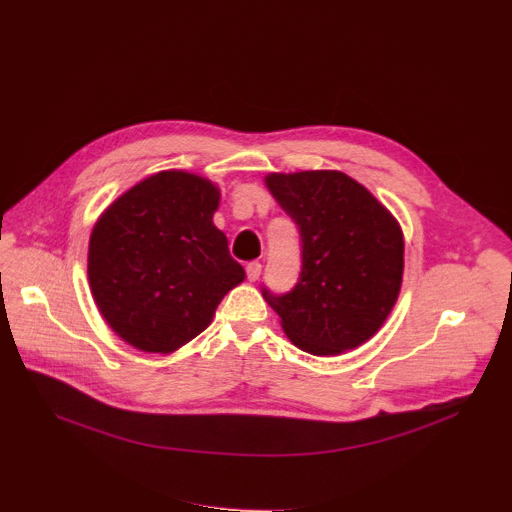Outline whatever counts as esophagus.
<instances>
[{"instance_id":"obj_1","label":"esophagus","mask_w":512,"mask_h":512,"mask_svg":"<svg viewBox=\"0 0 512 512\" xmlns=\"http://www.w3.org/2000/svg\"><path fill=\"white\" fill-rule=\"evenodd\" d=\"M261 269H263V265H261L259 261H251V263H247V278H249L251 282L259 280V276H261Z\"/></svg>"}]
</instances>
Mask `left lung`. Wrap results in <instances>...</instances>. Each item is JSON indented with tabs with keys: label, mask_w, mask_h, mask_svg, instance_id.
<instances>
[{
	"label": "left lung",
	"mask_w": 512,
	"mask_h": 512,
	"mask_svg": "<svg viewBox=\"0 0 512 512\" xmlns=\"http://www.w3.org/2000/svg\"><path fill=\"white\" fill-rule=\"evenodd\" d=\"M271 195L300 232V276L292 290L261 288L300 350L327 356L379 331L397 300L403 236L360 183L335 170L269 175Z\"/></svg>",
	"instance_id": "1"
}]
</instances>
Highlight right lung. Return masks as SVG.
I'll list each match as a JSON object with an SVG mask.
<instances>
[{
    "label": "right lung",
    "instance_id": "add662e5",
    "mask_svg": "<svg viewBox=\"0 0 512 512\" xmlns=\"http://www.w3.org/2000/svg\"><path fill=\"white\" fill-rule=\"evenodd\" d=\"M218 199L210 181L166 170L129 189L96 222L90 290L127 344L162 354L181 348L245 280L212 222Z\"/></svg>",
    "mask_w": 512,
    "mask_h": 512
}]
</instances>
